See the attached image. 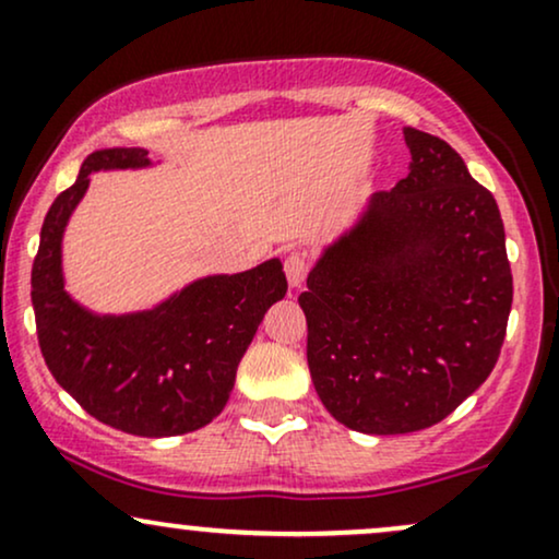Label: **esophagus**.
<instances>
[{
  "instance_id": "34e87169",
  "label": "esophagus",
  "mask_w": 559,
  "mask_h": 559,
  "mask_svg": "<svg viewBox=\"0 0 559 559\" xmlns=\"http://www.w3.org/2000/svg\"><path fill=\"white\" fill-rule=\"evenodd\" d=\"M284 271H286L288 286L301 288V284H305L307 278V260L301 258V254H288L284 262Z\"/></svg>"
}]
</instances>
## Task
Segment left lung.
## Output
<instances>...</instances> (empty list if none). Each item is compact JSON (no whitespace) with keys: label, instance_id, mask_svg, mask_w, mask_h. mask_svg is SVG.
Here are the masks:
<instances>
[{"label":"left lung","instance_id":"1","mask_svg":"<svg viewBox=\"0 0 559 559\" xmlns=\"http://www.w3.org/2000/svg\"><path fill=\"white\" fill-rule=\"evenodd\" d=\"M408 177L320 247L299 307L322 406L365 435L419 432L492 372L513 275L506 226L445 140L403 127Z\"/></svg>","mask_w":559,"mask_h":559}]
</instances>
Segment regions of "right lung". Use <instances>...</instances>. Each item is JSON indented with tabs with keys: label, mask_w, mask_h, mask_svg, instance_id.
I'll return each mask as SVG.
<instances>
[{
	"label": "right lung",
	"mask_w": 559,
	"mask_h": 559,
	"mask_svg": "<svg viewBox=\"0 0 559 559\" xmlns=\"http://www.w3.org/2000/svg\"><path fill=\"white\" fill-rule=\"evenodd\" d=\"M145 147L85 158L75 185L53 200L31 273L38 344L53 380L98 421L138 437H174L224 412L258 325L286 297L278 258L241 273L190 281L156 305L98 312L75 299L64 275V234L91 174L156 169Z\"/></svg>",
	"instance_id": "right-lung-1"
}]
</instances>
